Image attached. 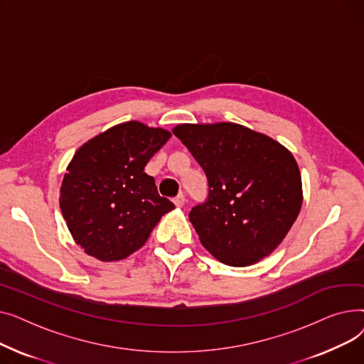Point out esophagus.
<instances>
[{
  "label": "esophagus",
  "mask_w": 364,
  "mask_h": 364,
  "mask_svg": "<svg viewBox=\"0 0 364 364\" xmlns=\"http://www.w3.org/2000/svg\"><path fill=\"white\" fill-rule=\"evenodd\" d=\"M172 200H174V203H176V206H178V208H181L184 203H186V196L183 195V193H178L174 199H172Z\"/></svg>",
  "instance_id": "esophagus-1"
}]
</instances>
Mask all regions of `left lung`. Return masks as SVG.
<instances>
[{"instance_id": "1", "label": "left lung", "mask_w": 364, "mask_h": 364, "mask_svg": "<svg viewBox=\"0 0 364 364\" xmlns=\"http://www.w3.org/2000/svg\"><path fill=\"white\" fill-rule=\"evenodd\" d=\"M172 132L208 178V198L188 214L202 245L232 267L270 255L302 205L301 174L292 153L232 122L183 124Z\"/></svg>"}]
</instances>
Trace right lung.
<instances>
[{"mask_svg": "<svg viewBox=\"0 0 364 364\" xmlns=\"http://www.w3.org/2000/svg\"><path fill=\"white\" fill-rule=\"evenodd\" d=\"M171 132L129 121L85 143L72 158L60 188V209L84 252L100 261L124 259L146 243L176 205L147 176L149 159Z\"/></svg>", "mask_w": 364, "mask_h": 364, "instance_id": "obj_1", "label": "right lung"}]
</instances>
